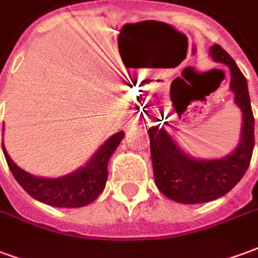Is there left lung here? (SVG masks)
<instances>
[{
	"label": "left lung",
	"instance_id": "left-lung-1",
	"mask_svg": "<svg viewBox=\"0 0 258 258\" xmlns=\"http://www.w3.org/2000/svg\"><path fill=\"white\" fill-rule=\"evenodd\" d=\"M210 56L229 69V88L242 112L240 140L235 151L220 159H196L188 155L166 128H159V125L149 128L156 186L168 199L185 205L206 203L228 194L249 168L254 148V117L247 81L235 60L220 45L210 47Z\"/></svg>",
	"mask_w": 258,
	"mask_h": 258
}]
</instances>
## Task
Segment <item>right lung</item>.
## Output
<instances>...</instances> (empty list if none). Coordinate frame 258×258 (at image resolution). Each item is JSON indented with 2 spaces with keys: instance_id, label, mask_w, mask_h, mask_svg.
I'll use <instances>...</instances> for the list:
<instances>
[{
  "instance_id": "1",
  "label": "right lung",
  "mask_w": 258,
  "mask_h": 258,
  "mask_svg": "<svg viewBox=\"0 0 258 258\" xmlns=\"http://www.w3.org/2000/svg\"><path fill=\"white\" fill-rule=\"evenodd\" d=\"M4 131V127H3ZM124 138L123 131L112 135L96 151L85 166L73 173L58 177H36L16 166L3 144V151L11 173L31 198L53 207H83L92 203L101 195L107 181V163Z\"/></svg>"
}]
</instances>
